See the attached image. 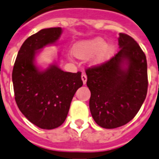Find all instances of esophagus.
<instances>
[{"instance_id": "obj_1", "label": "esophagus", "mask_w": 159, "mask_h": 159, "mask_svg": "<svg viewBox=\"0 0 159 159\" xmlns=\"http://www.w3.org/2000/svg\"><path fill=\"white\" fill-rule=\"evenodd\" d=\"M81 79H82V81H83V84L85 85V84L87 83V75H86L85 73H83V74L81 75Z\"/></svg>"}]
</instances>
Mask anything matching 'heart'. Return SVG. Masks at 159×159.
Listing matches in <instances>:
<instances>
[{"mask_svg": "<svg viewBox=\"0 0 159 159\" xmlns=\"http://www.w3.org/2000/svg\"><path fill=\"white\" fill-rule=\"evenodd\" d=\"M116 51V46L112 43H106L102 37H95L90 40L78 43L73 47L72 52L75 57L79 58H87L93 55L92 63L93 65H100L108 60Z\"/></svg>", "mask_w": 159, "mask_h": 159, "instance_id": "1", "label": "heart"}]
</instances>
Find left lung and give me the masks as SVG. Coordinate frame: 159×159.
Wrapping results in <instances>:
<instances>
[{"label":"left lung","instance_id":"left-lung-1","mask_svg":"<svg viewBox=\"0 0 159 159\" xmlns=\"http://www.w3.org/2000/svg\"><path fill=\"white\" fill-rule=\"evenodd\" d=\"M119 52L108 61L87 68L90 112L99 126L115 129L131 121L148 89L144 52L131 37L119 34Z\"/></svg>","mask_w":159,"mask_h":159}]
</instances>
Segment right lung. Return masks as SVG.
I'll use <instances>...</instances> for the list:
<instances>
[{"instance_id":"right-lung-1","label":"right lung","mask_w":159,"mask_h":159,"mask_svg":"<svg viewBox=\"0 0 159 159\" xmlns=\"http://www.w3.org/2000/svg\"><path fill=\"white\" fill-rule=\"evenodd\" d=\"M61 33V28H49L28 37L18 52L13 68L18 108L30 122L43 129L62 125L72 98L83 85L80 72H64L56 64L40 71L35 65L37 52L56 43Z\"/></svg>"}]
</instances>
